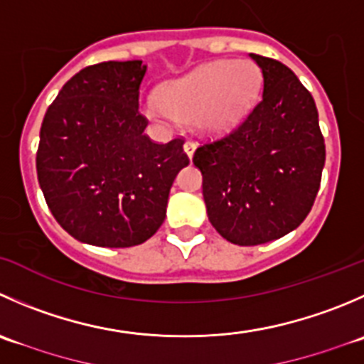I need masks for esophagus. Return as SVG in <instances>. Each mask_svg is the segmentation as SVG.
Here are the masks:
<instances>
[{"label": "esophagus", "mask_w": 364, "mask_h": 364, "mask_svg": "<svg viewBox=\"0 0 364 364\" xmlns=\"http://www.w3.org/2000/svg\"><path fill=\"white\" fill-rule=\"evenodd\" d=\"M196 142H192V140H186L185 142V146H183V149H185V153H186V156L188 158H192L193 156V153H196Z\"/></svg>", "instance_id": "34e87169"}]
</instances>
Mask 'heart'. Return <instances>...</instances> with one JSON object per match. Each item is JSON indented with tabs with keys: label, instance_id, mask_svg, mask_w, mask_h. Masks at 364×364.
I'll list each match as a JSON object with an SVG mask.
<instances>
[{
	"label": "heart",
	"instance_id": "obj_1",
	"mask_svg": "<svg viewBox=\"0 0 364 364\" xmlns=\"http://www.w3.org/2000/svg\"><path fill=\"white\" fill-rule=\"evenodd\" d=\"M261 76L249 60L204 63L165 83L160 97L144 105V114L158 122H196L210 136L232 132L249 114L259 92Z\"/></svg>",
	"mask_w": 364,
	"mask_h": 364
}]
</instances>
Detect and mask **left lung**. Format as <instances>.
<instances>
[{
	"label": "left lung",
	"instance_id": "left-lung-1",
	"mask_svg": "<svg viewBox=\"0 0 364 364\" xmlns=\"http://www.w3.org/2000/svg\"><path fill=\"white\" fill-rule=\"evenodd\" d=\"M250 58L263 74V96L238 128L193 154L208 218L236 245H259L299 228L326 164L308 88L284 63L254 53Z\"/></svg>",
	"mask_w": 364,
	"mask_h": 364
}]
</instances>
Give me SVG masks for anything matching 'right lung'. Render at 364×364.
I'll list each match as a JSON object with an SVG mask.
<instances>
[{
    "label": "right lung",
    "mask_w": 364,
    "mask_h": 364,
    "mask_svg": "<svg viewBox=\"0 0 364 364\" xmlns=\"http://www.w3.org/2000/svg\"><path fill=\"white\" fill-rule=\"evenodd\" d=\"M142 60L85 67L42 121L37 178L60 225L83 243L133 247L164 224L183 139L156 144L139 112Z\"/></svg>",
    "instance_id": "right-lung-1"
}]
</instances>
